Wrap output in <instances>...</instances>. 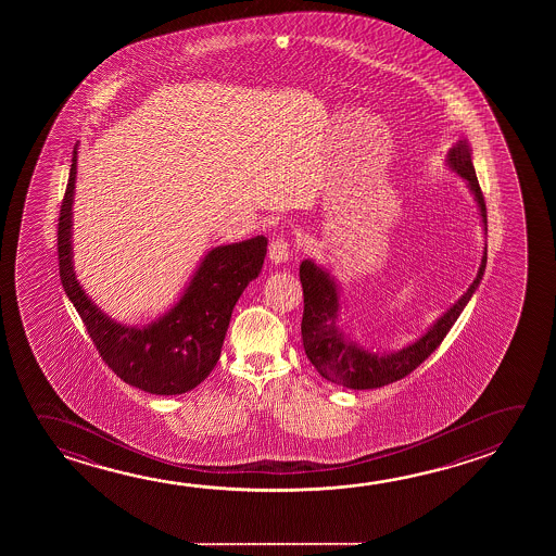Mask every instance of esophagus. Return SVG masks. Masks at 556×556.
Returning <instances> with one entry per match:
<instances>
[{"label":"esophagus","mask_w":556,"mask_h":556,"mask_svg":"<svg viewBox=\"0 0 556 556\" xmlns=\"http://www.w3.org/2000/svg\"><path fill=\"white\" fill-rule=\"evenodd\" d=\"M291 244H289L287 238H275L274 242L269 244V260L275 262V264L287 262V260L291 257Z\"/></svg>","instance_id":"esophagus-1"}]
</instances>
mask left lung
<instances>
[{
    "instance_id": "8db88e82",
    "label": "left lung",
    "mask_w": 556,
    "mask_h": 556,
    "mask_svg": "<svg viewBox=\"0 0 556 556\" xmlns=\"http://www.w3.org/2000/svg\"><path fill=\"white\" fill-rule=\"evenodd\" d=\"M447 164L454 173L467 180V186L477 200L482 223L486 228V205L475 174L471 149L467 139H462L450 149ZM484 267H486V252L482 254L481 267L471 287L464 292V296L455 302L454 306L447 309L446 314L415 343L392 353H386V351L372 353L365 346L356 345L353 339H346L345 333L339 329L337 326L339 294H337L336 282L326 269H321L309 260H304L301 264V282L304 291L301 331L302 345L309 363L316 366V370L326 380L339 383L349 390H374V388L397 382L413 372L417 366L422 365L444 341L455 319L459 318L467 302L471 301L475 289L481 282Z\"/></svg>"
}]
</instances>
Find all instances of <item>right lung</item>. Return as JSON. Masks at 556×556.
Returning a JSON list of instances; mask_svg holds the SVG:
<instances>
[{"mask_svg": "<svg viewBox=\"0 0 556 556\" xmlns=\"http://www.w3.org/2000/svg\"><path fill=\"white\" fill-rule=\"evenodd\" d=\"M77 149L58 223V260L65 294L79 312L102 361L119 380L155 395H176L200 386L217 365L228 321L240 294L255 279L267 252V238L213 248L191 277L182 299L146 328L122 326L97 308L75 279L72 262Z\"/></svg>", "mask_w": 556, "mask_h": 556, "instance_id": "1", "label": "right lung"}]
</instances>
